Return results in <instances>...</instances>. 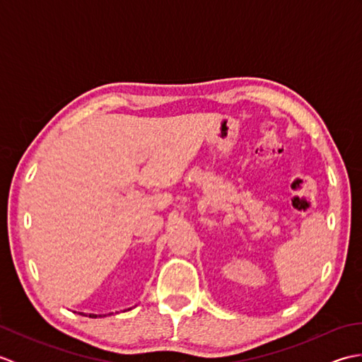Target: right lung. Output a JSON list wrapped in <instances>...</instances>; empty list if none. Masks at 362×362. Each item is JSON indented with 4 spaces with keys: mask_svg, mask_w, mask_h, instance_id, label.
<instances>
[{
    "mask_svg": "<svg viewBox=\"0 0 362 362\" xmlns=\"http://www.w3.org/2000/svg\"><path fill=\"white\" fill-rule=\"evenodd\" d=\"M130 310V308H129ZM81 314V316H87V317H91V319H96V317H105V316H110V314L113 313H109V314H91V313H81V311H74Z\"/></svg>",
    "mask_w": 362,
    "mask_h": 362,
    "instance_id": "add662e5",
    "label": "right lung"
}]
</instances>
